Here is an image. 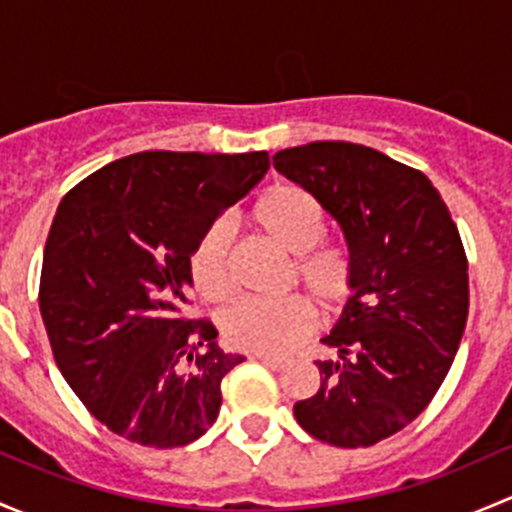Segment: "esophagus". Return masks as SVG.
<instances>
[{
  "mask_svg": "<svg viewBox=\"0 0 512 512\" xmlns=\"http://www.w3.org/2000/svg\"><path fill=\"white\" fill-rule=\"evenodd\" d=\"M252 359L262 361V364L272 366V369H282L287 364V359H280V356H272V354H252Z\"/></svg>",
  "mask_w": 512,
  "mask_h": 512,
  "instance_id": "1",
  "label": "esophagus"
}]
</instances>
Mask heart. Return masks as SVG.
Here are the masks:
<instances>
[{
  "label": "heart",
  "mask_w": 512,
  "mask_h": 512,
  "mask_svg": "<svg viewBox=\"0 0 512 512\" xmlns=\"http://www.w3.org/2000/svg\"><path fill=\"white\" fill-rule=\"evenodd\" d=\"M250 220L257 235L294 257L292 282L322 312H337L352 299L356 289L352 255L342 245L324 242L327 215L312 193L292 183L272 185L252 205ZM188 277L205 302L223 304L232 297V235L225 223L205 227L193 242ZM312 327V309L302 297L282 302L247 299L223 317L225 342L252 354L289 352Z\"/></svg>",
  "instance_id": "heart-1"
}]
</instances>
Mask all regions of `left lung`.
Here are the masks:
<instances>
[{
	"mask_svg": "<svg viewBox=\"0 0 512 512\" xmlns=\"http://www.w3.org/2000/svg\"><path fill=\"white\" fill-rule=\"evenodd\" d=\"M272 163L337 220L356 289L322 339L319 389L294 404L317 441L374 446L409 426L441 389L468 319V260L441 193L374 148L317 141Z\"/></svg>",
	"mask_w": 512,
	"mask_h": 512,
	"instance_id": "8db88e82",
	"label": "left lung"
}]
</instances>
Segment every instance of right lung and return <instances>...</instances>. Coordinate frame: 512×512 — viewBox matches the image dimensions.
<instances>
[{"label": "right lung", "instance_id": "right-lung-1", "mask_svg": "<svg viewBox=\"0 0 512 512\" xmlns=\"http://www.w3.org/2000/svg\"><path fill=\"white\" fill-rule=\"evenodd\" d=\"M267 168V151H146L103 165L61 200L41 319L64 379L118 436L178 448L218 418L223 376L245 356L218 349L213 322L180 317L188 252Z\"/></svg>", "mask_w": 512, "mask_h": 512}]
</instances>
